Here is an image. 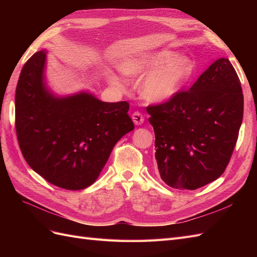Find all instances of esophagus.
<instances>
[{"label":"esophagus","instance_id":"1","mask_svg":"<svg viewBox=\"0 0 257 257\" xmlns=\"http://www.w3.org/2000/svg\"><path fill=\"white\" fill-rule=\"evenodd\" d=\"M132 120H133V122L136 124V125H141V124L144 123L145 118L141 112L135 111L133 112V114H132Z\"/></svg>","mask_w":257,"mask_h":257}]
</instances>
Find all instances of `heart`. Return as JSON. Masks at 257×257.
I'll return each mask as SVG.
<instances>
[{
  "label": "heart",
  "mask_w": 257,
  "mask_h": 257,
  "mask_svg": "<svg viewBox=\"0 0 257 257\" xmlns=\"http://www.w3.org/2000/svg\"><path fill=\"white\" fill-rule=\"evenodd\" d=\"M195 64L188 57H179L176 51L163 49L138 57L127 58L120 64L122 74L130 77H143L139 93L150 103H163L179 93L194 74ZM114 83L120 80L109 77Z\"/></svg>",
  "instance_id": "heart-1"
}]
</instances>
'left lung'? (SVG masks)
<instances>
[{"label": "left lung", "instance_id": "left-lung-1", "mask_svg": "<svg viewBox=\"0 0 257 257\" xmlns=\"http://www.w3.org/2000/svg\"><path fill=\"white\" fill-rule=\"evenodd\" d=\"M155 160L166 184L196 190L226 169L243 116L239 77L228 59L208 67L188 91L147 108Z\"/></svg>", "mask_w": 257, "mask_h": 257}]
</instances>
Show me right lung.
I'll list each match as a JSON object with an SVG mask.
<instances>
[{
    "mask_svg": "<svg viewBox=\"0 0 257 257\" xmlns=\"http://www.w3.org/2000/svg\"><path fill=\"white\" fill-rule=\"evenodd\" d=\"M46 51L23 65L15 96L16 133L23 158L59 188L94 183L114 145L134 123L127 102L105 103L88 92L57 97L46 87Z\"/></svg>",
    "mask_w": 257,
    "mask_h": 257,
    "instance_id": "1",
    "label": "right lung"
}]
</instances>
